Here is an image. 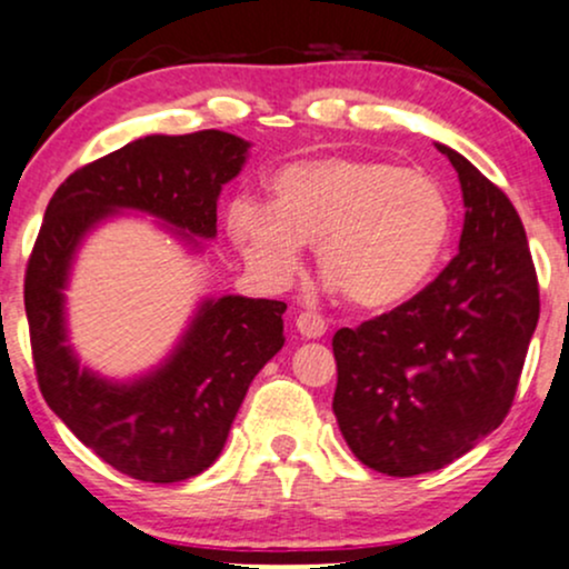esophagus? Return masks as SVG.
Returning <instances> with one entry per match:
<instances>
[{
	"label": "esophagus",
	"mask_w": 569,
	"mask_h": 569,
	"mask_svg": "<svg viewBox=\"0 0 569 569\" xmlns=\"http://www.w3.org/2000/svg\"><path fill=\"white\" fill-rule=\"evenodd\" d=\"M297 329H299V335L307 339H318L326 335V321H323V316H318V312H299Z\"/></svg>",
	"instance_id": "esophagus-1"
}]
</instances>
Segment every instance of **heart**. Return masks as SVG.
<instances>
[{"mask_svg":"<svg viewBox=\"0 0 569 569\" xmlns=\"http://www.w3.org/2000/svg\"><path fill=\"white\" fill-rule=\"evenodd\" d=\"M230 232L248 264L291 280L302 246H318V272L350 305L393 307L428 283L452 234V202L433 176L382 160L293 162L270 184V208L238 202Z\"/></svg>","mask_w":569,"mask_h":569,"instance_id":"b5f03b06","label":"heart"}]
</instances>
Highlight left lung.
Instances as JSON below:
<instances>
[{
  "mask_svg": "<svg viewBox=\"0 0 569 569\" xmlns=\"http://www.w3.org/2000/svg\"><path fill=\"white\" fill-rule=\"evenodd\" d=\"M439 149L466 202L460 251L409 302L331 339L339 430L363 466L398 479L439 471L506 420L540 318L513 202Z\"/></svg>",
  "mask_w": 569,
  "mask_h": 569,
  "instance_id": "1",
  "label": "left lung"
}]
</instances>
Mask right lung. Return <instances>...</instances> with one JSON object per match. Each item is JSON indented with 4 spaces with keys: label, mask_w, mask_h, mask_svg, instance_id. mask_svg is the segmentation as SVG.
<instances>
[{
    "label": "right lung",
    "mask_w": 569,
    "mask_h": 569,
    "mask_svg": "<svg viewBox=\"0 0 569 569\" xmlns=\"http://www.w3.org/2000/svg\"><path fill=\"white\" fill-rule=\"evenodd\" d=\"M248 143L221 130L147 136L56 189L23 280L31 358L48 407L114 471L152 485L192 479L217 460L259 369L283 348L286 302L221 297L200 307L176 356L133 385L80 371L63 335V283L82 234L114 208H139L200 238Z\"/></svg>",
    "instance_id": "add662e5"
}]
</instances>
